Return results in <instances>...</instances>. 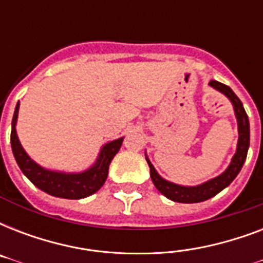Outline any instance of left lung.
I'll use <instances>...</instances> for the list:
<instances>
[{
    "label": "left lung",
    "mask_w": 263,
    "mask_h": 263,
    "mask_svg": "<svg viewBox=\"0 0 263 263\" xmlns=\"http://www.w3.org/2000/svg\"><path fill=\"white\" fill-rule=\"evenodd\" d=\"M209 86L216 88L217 91H220L221 94H224L232 103L237 121V132H239L236 153H235V156L231 160V164L228 165V168L225 169L224 172L214 177V179L208 180V181L198 184V185H180V184L165 180L164 177H161L158 175V172L153 166V164L148 160L147 154H146V161H147L148 166H150V176H152L153 183L162 195H165L168 199L173 200V202L198 203V202L210 199V198L217 195L218 192H221L224 188H227L229 184L232 183L235 177L241 171L246 158H247V152H249L250 147V121L249 116H247L245 107H243V103H241L240 99L237 98V95L233 92L232 88L228 87V86H225V84L220 83L217 80H210Z\"/></svg>",
    "instance_id": "obj_1"
}]
</instances>
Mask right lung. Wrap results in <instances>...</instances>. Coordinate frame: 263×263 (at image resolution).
Here are the masks:
<instances>
[{
    "label": "right lung",
    "instance_id": "right-lung-1",
    "mask_svg": "<svg viewBox=\"0 0 263 263\" xmlns=\"http://www.w3.org/2000/svg\"><path fill=\"white\" fill-rule=\"evenodd\" d=\"M17 102L14 109L13 119H12V132H10V144L13 152L14 160L17 162L18 168L22 169L27 179L34 184L35 187L42 190L49 195L64 198V199H82L87 198L98 191L106 181L109 173V165L115 156L119 153L124 138L107 142L102 146L98 154V158L91 165L90 168L83 172L67 173L60 171H51L36 164L34 160L23 148L16 132V123L18 116Z\"/></svg>",
    "mask_w": 263,
    "mask_h": 263
}]
</instances>
